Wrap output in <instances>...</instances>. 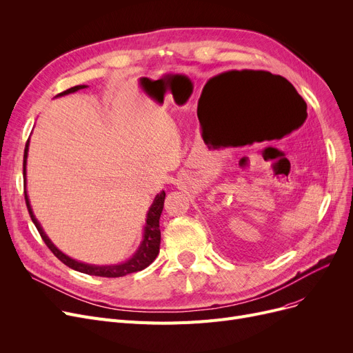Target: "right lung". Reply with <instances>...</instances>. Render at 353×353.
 I'll return each instance as SVG.
<instances>
[{
	"instance_id": "add662e5",
	"label": "right lung",
	"mask_w": 353,
	"mask_h": 353,
	"mask_svg": "<svg viewBox=\"0 0 353 353\" xmlns=\"http://www.w3.org/2000/svg\"><path fill=\"white\" fill-rule=\"evenodd\" d=\"M88 85H76V87H71L63 92H60V94H57L55 97H61V96H67V94H71V92H76L81 88H85ZM28 147H30V139L26 144V150H24V184H26V190H24V194H26V203H27V209H28V213L31 216V220L32 223L35 225L37 230H39V233L41 234L44 243L48 246V249L57 256L60 261L67 265L68 268L77 270V272H81V273H85V274H91V276H101V277H120V276H125L128 273H134V272H140L143 269H145L148 265H152L154 259L157 257L159 254V250H160V225H159V220H160V214L163 212V203H164V199H165V193L164 190L160 192L153 203L150 209H148L147 212V219H145V225H144V230H143V240L140 246L137 248V250L134 252V254L127 259L125 262L123 263H117V265H104V266H99V265H90V263H84V262H80V261H76V259H72L70 256H67L65 253H63L57 246H55L50 237L46 234L44 229L41 228L40 221L37 220V217L34 216V212L31 209V205H30V199H28V194H27V157H28Z\"/></svg>"
}]
</instances>
